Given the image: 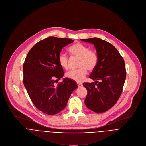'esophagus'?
Returning <instances> with one entry per match:
<instances>
[{"instance_id":"1","label":"esophagus","mask_w":146,"mask_h":146,"mask_svg":"<svg viewBox=\"0 0 146 146\" xmlns=\"http://www.w3.org/2000/svg\"><path fill=\"white\" fill-rule=\"evenodd\" d=\"M77 84H78V87H81V86H82V84H81V83H80V82H77Z\"/></svg>"}]
</instances>
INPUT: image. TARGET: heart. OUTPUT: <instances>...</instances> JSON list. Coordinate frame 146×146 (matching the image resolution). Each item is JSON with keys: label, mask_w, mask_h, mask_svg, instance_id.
<instances>
[{"label": "heart", "mask_w": 146, "mask_h": 146, "mask_svg": "<svg viewBox=\"0 0 146 146\" xmlns=\"http://www.w3.org/2000/svg\"><path fill=\"white\" fill-rule=\"evenodd\" d=\"M68 51L72 57H79L78 66L80 68L70 71L66 74V76L77 82H82L87 74V69L92 71L96 67L98 62V55L95 51L89 50L87 46L80 42H76L70 47ZM58 60L63 68H68V58L65 54L61 52Z\"/></svg>", "instance_id": "obj_1"}]
</instances>
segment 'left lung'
Here are the masks:
<instances>
[{
  "instance_id": "8db88e82",
  "label": "left lung",
  "mask_w": 146,
  "mask_h": 146,
  "mask_svg": "<svg viewBox=\"0 0 146 146\" xmlns=\"http://www.w3.org/2000/svg\"><path fill=\"white\" fill-rule=\"evenodd\" d=\"M81 40L93 44L98 55V64L89 76L95 82L83 84L88 91L85 104L92 111L102 113L114 106L121 95L126 76L125 61L113 45L105 40Z\"/></svg>"
}]
</instances>
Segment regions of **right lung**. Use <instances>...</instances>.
<instances>
[{
    "instance_id": "obj_1",
    "label": "right lung",
    "mask_w": 146,
    "mask_h": 146,
    "mask_svg": "<svg viewBox=\"0 0 146 146\" xmlns=\"http://www.w3.org/2000/svg\"><path fill=\"white\" fill-rule=\"evenodd\" d=\"M73 42L69 38L49 37L35 45L25 60L24 85L33 104L46 114L53 115L62 111L78 87L74 81L67 78L54 85L56 78L60 80L64 74L58 55L63 47Z\"/></svg>"
}]
</instances>
